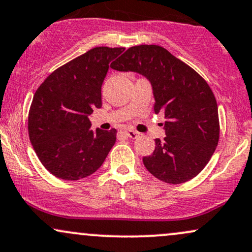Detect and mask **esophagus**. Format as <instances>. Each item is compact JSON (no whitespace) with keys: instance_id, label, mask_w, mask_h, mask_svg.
Listing matches in <instances>:
<instances>
[{"instance_id":"1","label":"esophagus","mask_w":252,"mask_h":252,"mask_svg":"<svg viewBox=\"0 0 252 252\" xmlns=\"http://www.w3.org/2000/svg\"><path fill=\"white\" fill-rule=\"evenodd\" d=\"M125 134L131 139H137V138H139V135H140V133L137 131H133V129H126Z\"/></svg>"}]
</instances>
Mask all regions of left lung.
Returning <instances> with one entry per match:
<instances>
[{"mask_svg":"<svg viewBox=\"0 0 252 252\" xmlns=\"http://www.w3.org/2000/svg\"><path fill=\"white\" fill-rule=\"evenodd\" d=\"M150 80L155 112H164V140L144 157L151 174L167 184H182L206 166L220 140V118L214 92L185 62L156 44L131 47L111 66Z\"/></svg>","mask_w":252,"mask_h":252,"instance_id":"left-lung-1","label":"left lung"}]
</instances>
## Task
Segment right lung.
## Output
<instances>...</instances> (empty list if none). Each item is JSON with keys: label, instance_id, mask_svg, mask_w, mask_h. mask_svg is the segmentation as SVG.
Returning <instances> with one entry per match:
<instances>
[{"label": "right lung", "instance_id": "right-lung-1", "mask_svg": "<svg viewBox=\"0 0 252 252\" xmlns=\"http://www.w3.org/2000/svg\"><path fill=\"white\" fill-rule=\"evenodd\" d=\"M124 50L92 48L49 74L35 92L28 114L29 139L43 166L58 178L91 176L115 144L117 129L93 132L88 115L101 107L109 63Z\"/></svg>", "mask_w": 252, "mask_h": 252}]
</instances>
